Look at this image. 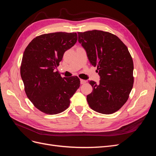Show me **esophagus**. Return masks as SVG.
I'll return each instance as SVG.
<instances>
[{"mask_svg":"<svg viewBox=\"0 0 156 156\" xmlns=\"http://www.w3.org/2000/svg\"><path fill=\"white\" fill-rule=\"evenodd\" d=\"M80 81H81V84H83L87 83V81H85V80H83V79H81Z\"/></svg>","mask_w":156,"mask_h":156,"instance_id":"obj_1","label":"esophagus"}]
</instances>
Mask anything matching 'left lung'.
Here are the masks:
<instances>
[{
  "label": "left lung",
  "mask_w": 156,
  "mask_h": 156,
  "mask_svg": "<svg viewBox=\"0 0 156 156\" xmlns=\"http://www.w3.org/2000/svg\"><path fill=\"white\" fill-rule=\"evenodd\" d=\"M78 41L100 76L98 84L89 81L93 91L87 96L88 105L98 112L112 114L125 104L133 86V62L128 49L119 37L102 30L78 32Z\"/></svg>",
  "instance_id": "1"
}]
</instances>
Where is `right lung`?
<instances>
[{"label":"right lung","instance_id":"right-lung-1","mask_svg":"<svg viewBox=\"0 0 156 156\" xmlns=\"http://www.w3.org/2000/svg\"><path fill=\"white\" fill-rule=\"evenodd\" d=\"M77 40L76 32L41 34L33 39L23 53L20 73L25 93L34 107L45 114L64 111L80 87L77 76L62 78L55 72L65 51Z\"/></svg>","mask_w":156,"mask_h":156}]
</instances>
